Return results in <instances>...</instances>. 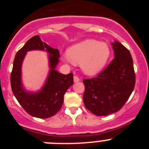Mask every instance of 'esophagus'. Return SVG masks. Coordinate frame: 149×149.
Returning <instances> with one entry per match:
<instances>
[{"label": "esophagus", "instance_id": "esophagus-1", "mask_svg": "<svg viewBox=\"0 0 149 149\" xmlns=\"http://www.w3.org/2000/svg\"><path fill=\"white\" fill-rule=\"evenodd\" d=\"M78 81H80V78L77 76H74V82L77 83Z\"/></svg>", "mask_w": 149, "mask_h": 149}]
</instances>
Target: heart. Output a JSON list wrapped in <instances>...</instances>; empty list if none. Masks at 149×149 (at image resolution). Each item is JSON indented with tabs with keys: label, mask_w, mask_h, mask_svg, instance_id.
Segmentation results:
<instances>
[{
	"label": "heart",
	"mask_w": 149,
	"mask_h": 149,
	"mask_svg": "<svg viewBox=\"0 0 149 149\" xmlns=\"http://www.w3.org/2000/svg\"><path fill=\"white\" fill-rule=\"evenodd\" d=\"M110 56V47L106 42L87 39L70 46L63 59L68 63H80L83 72L93 76L103 70Z\"/></svg>",
	"instance_id": "heart-1"
}]
</instances>
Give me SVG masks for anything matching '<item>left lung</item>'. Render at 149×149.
Listing matches in <instances>:
<instances>
[{
  "label": "left lung",
  "instance_id": "obj_1",
  "mask_svg": "<svg viewBox=\"0 0 149 149\" xmlns=\"http://www.w3.org/2000/svg\"><path fill=\"white\" fill-rule=\"evenodd\" d=\"M111 45L115 58L97 77L84 80V105L95 116H107L119 111L135 86L130 51L118 41Z\"/></svg>",
  "mask_w": 149,
  "mask_h": 149
}]
</instances>
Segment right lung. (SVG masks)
I'll list each match as a JSON object with an SVG mask.
<instances>
[{
	"instance_id": "right-lung-1",
	"label": "right lung",
	"mask_w": 149,
	"mask_h": 149,
	"mask_svg": "<svg viewBox=\"0 0 149 149\" xmlns=\"http://www.w3.org/2000/svg\"><path fill=\"white\" fill-rule=\"evenodd\" d=\"M36 49L49 54L50 71L42 89L37 92H30L22 84L21 66L26 54ZM59 58L58 49L43 42L38 35L30 38L15 54L10 77L12 91L18 103L32 116L45 119L54 116L61 108L65 92L73 84V74H63L56 70Z\"/></svg>"
}]
</instances>
